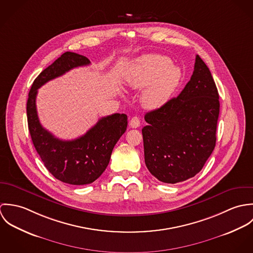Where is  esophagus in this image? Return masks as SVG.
Returning a JSON list of instances; mask_svg holds the SVG:
<instances>
[{
    "instance_id": "1",
    "label": "esophagus",
    "mask_w": 253,
    "mask_h": 253,
    "mask_svg": "<svg viewBox=\"0 0 253 253\" xmlns=\"http://www.w3.org/2000/svg\"><path fill=\"white\" fill-rule=\"evenodd\" d=\"M129 126H130V127H132V128L138 127V126H140V119H139L137 116L132 117L131 120H130V122H129Z\"/></svg>"
}]
</instances>
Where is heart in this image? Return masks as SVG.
<instances>
[{
  "label": "heart",
  "mask_w": 253,
  "mask_h": 253,
  "mask_svg": "<svg viewBox=\"0 0 253 253\" xmlns=\"http://www.w3.org/2000/svg\"><path fill=\"white\" fill-rule=\"evenodd\" d=\"M181 69L171 64L165 55L150 54L139 58L128 75V83L133 87H143L142 102L145 106L155 108L165 104L180 83Z\"/></svg>",
  "instance_id": "1"
}]
</instances>
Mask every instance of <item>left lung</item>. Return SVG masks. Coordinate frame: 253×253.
<instances>
[{
  "instance_id": "obj_1",
  "label": "left lung",
  "mask_w": 253,
  "mask_h": 253,
  "mask_svg": "<svg viewBox=\"0 0 253 253\" xmlns=\"http://www.w3.org/2000/svg\"><path fill=\"white\" fill-rule=\"evenodd\" d=\"M219 94L209 67L197 55L180 94L145 115V164L164 183H178L202 170L214 150Z\"/></svg>"
}]
</instances>
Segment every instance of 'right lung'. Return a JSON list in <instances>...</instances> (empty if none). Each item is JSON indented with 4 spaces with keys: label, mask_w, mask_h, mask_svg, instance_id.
Masks as SVG:
<instances>
[{
    "label": "right lung",
    "mask_w": 253,
    "mask_h": 253,
    "mask_svg": "<svg viewBox=\"0 0 253 253\" xmlns=\"http://www.w3.org/2000/svg\"><path fill=\"white\" fill-rule=\"evenodd\" d=\"M88 64L89 59L84 55L64 52L37 77L27 100L28 128L38 154L56 179L72 185L90 184L104 172L114 146L126 130L127 116L116 113L101 118L83 136L61 140L42 126L37 114V93L48 81Z\"/></svg>",
    "instance_id": "1"
}]
</instances>
